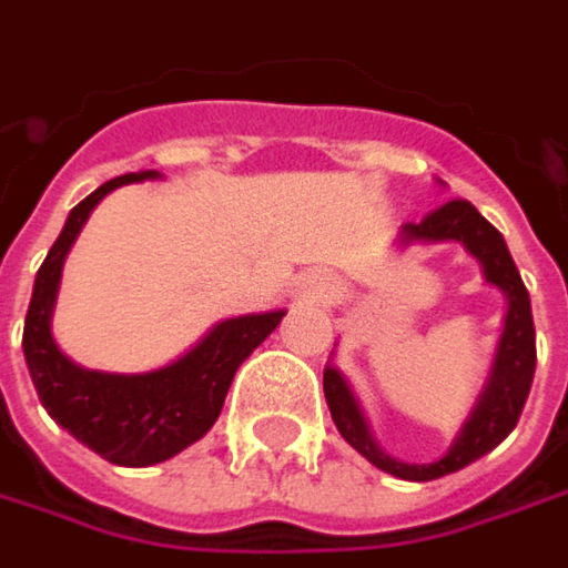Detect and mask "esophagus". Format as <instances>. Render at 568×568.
<instances>
[{
	"label": "esophagus",
	"mask_w": 568,
	"mask_h": 568,
	"mask_svg": "<svg viewBox=\"0 0 568 568\" xmlns=\"http://www.w3.org/2000/svg\"><path fill=\"white\" fill-rule=\"evenodd\" d=\"M305 295H311V298H331L333 283L324 280V276H311L308 283H305Z\"/></svg>",
	"instance_id": "34e87169"
}]
</instances>
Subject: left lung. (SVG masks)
<instances>
[{
	"instance_id": "1",
	"label": "left lung",
	"mask_w": 568,
	"mask_h": 568,
	"mask_svg": "<svg viewBox=\"0 0 568 568\" xmlns=\"http://www.w3.org/2000/svg\"><path fill=\"white\" fill-rule=\"evenodd\" d=\"M416 241L419 244H442V241L464 244L470 257L480 260L486 283L496 285L508 298L506 327H503L499 346H496L489 378H486V387H483V394L470 409L467 423L457 432L455 445L432 464L397 460V457L382 452V445L375 442V435L368 429L365 413L358 407L353 387L346 384V378L333 365L324 368V397H327V407H331L336 429L356 448L358 455L372 460L378 470L390 474V477L426 483L474 464L477 457L493 452L508 432L518 426V416L525 409L530 382H534L537 343H534L530 295L525 283H521V273H518L515 260L508 254L506 237L483 219L477 206H470L467 200H452V203L429 212L419 225L407 222L400 229V244L407 247V244H416Z\"/></svg>"
}]
</instances>
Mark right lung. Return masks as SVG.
<instances>
[{
	"instance_id": "obj_1",
	"label": "right lung",
	"mask_w": 568,
	"mask_h": 568,
	"mask_svg": "<svg viewBox=\"0 0 568 568\" xmlns=\"http://www.w3.org/2000/svg\"><path fill=\"white\" fill-rule=\"evenodd\" d=\"M159 171H136L101 184L69 212L60 237L53 241L47 260L40 263L34 295L24 317L21 349L38 387L43 409L60 423L72 438L88 445L120 467H149L181 455L186 445L203 438L219 419L225 394L232 387L237 365L276 331L285 311L244 314L215 324L190 353L171 365L142 372V375H113L91 372L62 356L50 317L60 292L62 260L79 237L91 210L123 184L152 181Z\"/></svg>"
}]
</instances>
